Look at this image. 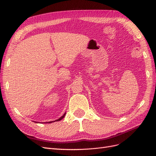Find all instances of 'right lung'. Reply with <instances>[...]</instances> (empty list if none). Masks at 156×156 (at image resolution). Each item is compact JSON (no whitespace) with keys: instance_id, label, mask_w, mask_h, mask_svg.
I'll return each mask as SVG.
<instances>
[{"instance_id":"add662e5","label":"right lung","mask_w":156,"mask_h":156,"mask_svg":"<svg viewBox=\"0 0 156 156\" xmlns=\"http://www.w3.org/2000/svg\"><path fill=\"white\" fill-rule=\"evenodd\" d=\"M65 115H66V114H64L62 116H61L59 119H57V120H55V121H50V122H46V123H51V122H55V121H61V119H62L64 117V116H65Z\"/></svg>"}]
</instances>
